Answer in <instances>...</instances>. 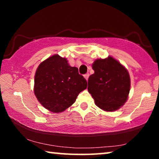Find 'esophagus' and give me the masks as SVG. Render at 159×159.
I'll return each instance as SVG.
<instances>
[{
  "instance_id": "obj_1",
  "label": "esophagus",
  "mask_w": 159,
  "mask_h": 159,
  "mask_svg": "<svg viewBox=\"0 0 159 159\" xmlns=\"http://www.w3.org/2000/svg\"><path fill=\"white\" fill-rule=\"evenodd\" d=\"M89 76H90L89 74H86L84 75V78L86 79V80H88V78H89Z\"/></svg>"
}]
</instances>
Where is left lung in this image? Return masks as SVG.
I'll return each instance as SVG.
<instances>
[{"mask_svg": "<svg viewBox=\"0 0 159 159\" xmlns=\"http://www.w3.org/2000/svg\"><path fill=\"white\" fill-rule=\"evenodd\" d=\"M95 73L88 79V90L99 108L114 111L127 101L130 89V75L119 61L109 56L93 64Z\"/></svg>", "mask_w": 159, "mask_h": 159, "instance_id": "obj_1", "label": "left lung"}]
</instances>
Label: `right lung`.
<instances>
[{"mask_svg":"<svg viewBox=\"0 0 159 159\" xmlns=\"http://www.w3.org/2000/svg\"><path fill=\"white\" fill-rule=\"evenodd\" d=\"M87 81L66 58L55 55L39 64L34 77V93L43 107L53 113L62 112L76 101Z\"/></svg>","mask_w":159,"mask_h":159,"instance_id":"add662e5","label":"right lung"}]
</instances>
